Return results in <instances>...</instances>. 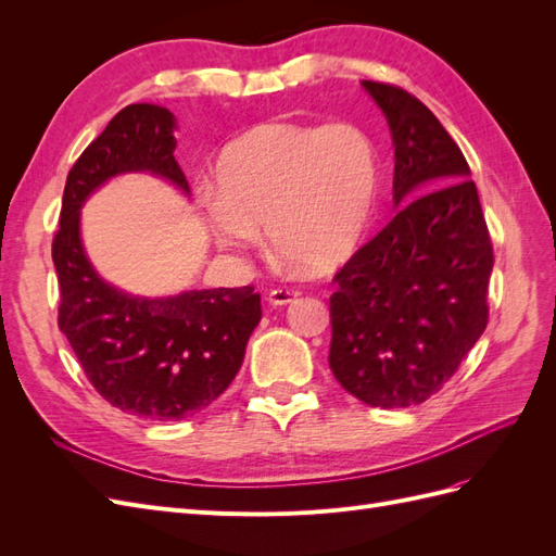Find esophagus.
Instances as JSON below:
<instances>
[{"instance_id":"esophagus-1","label":"esophagus","mask_w":556,"mask_h":556,"mask_svg":"<svg viewBox=\"0 0 556 556\" xmlns=\"http://www.w3.org/2000/svg\"><path fill=\"white\" fill-rule=\"evenodd\" d=\"M296 299H299V292L288 288H278L268 292V304L271 306H288V304H294Z\"/></svg>"}]
</instances>
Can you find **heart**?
<instances>
[{
	"mask_svg": "<svg viewBox=\"0 0 556 556\" xmlns=\"http://www.w3.org/2000/svg\"><path fill=\"white\" fill-rule=\"evenodd\" d=\"M206 197L215 241L250 248L266 227L276 255L327 274L362 245L380 190L378 146L355 123H262L217 157Z\"/></svg>",
	"mask_w": 556,
	"mask_h": 556,
	"instance_id": "obj_1",
	"label": "heart"
}]
</instances>
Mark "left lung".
<instances>
[{
	"label": "left lung",
	"instance_id": "left-lung-1",
	"mask_svg": "<svg viewBox=\"0 0 556 556\" xmlns=\"http://www.w3.org/2000/svg\"><path fill=\"white\" fill-rule=\"evenodd\" d=\"M394 143V220L336 274L329 366L374 408L425 403L486 327L494 252L459 146L419 99L362 80Z\"/></svg>",
	"mask_w": 556,
	"mask_h": 556
}]
</instances>
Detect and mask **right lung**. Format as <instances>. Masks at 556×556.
<instances>
[{
    "mask_svg": "<svg viewBox=\"0 0 556 556\" xmlns=\"http://www.w3.org/2000/svg\"><path fill=\"white\" fill-rule=\"evenodd\" d=\"M174 131L176 117L164 106L117 113L66 176L53 239L58 323L83 371L111 406L160 422L204 410L227 390L262 319L252 285L139 296L106 282L88 257L80 208L111 178L150 174L190 197Z\"/></svg>",
    "mask_w": 556,
    "mask_h": 556,
    "instance_id": "right-lung-1",
    "label": "right lung"
}]
</instances>
